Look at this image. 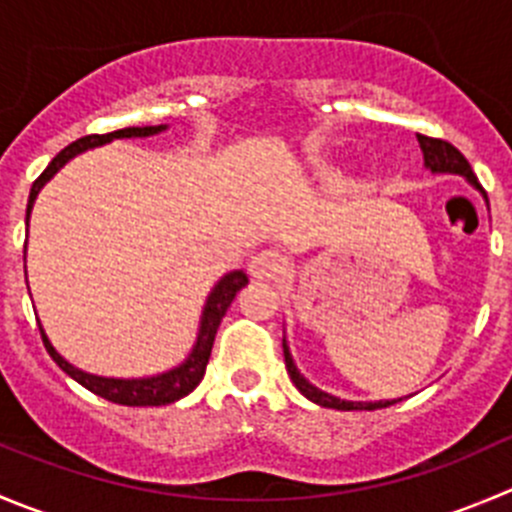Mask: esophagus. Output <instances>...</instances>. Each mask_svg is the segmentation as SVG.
Listing matches in <instances>:
<instances>
[{
	"label": "esophagus",
	"instance_id": "1",
	"mask_svg": "<svg viewBox=\"0 0 512 512\" xmlns=\"http://www.w3.org/2000/svg\"><path fill=\"white\" fill-rule=\"evenodd\" d=\"M248 271H251L253 279L259 281H279L286 274V259L274 248H266V251H259L253 256Z\"/></svg>",
	"mask_w": 512,
	"mask_h": 512
}]
</instances>
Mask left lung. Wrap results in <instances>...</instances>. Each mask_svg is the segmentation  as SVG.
Masks as SVG:
<instances>
[{"instance_id": "left-lung-1", "label": "left lung", "mask_w": 512, "mask_h": 512, "mask_svg": "<svg viewBox=\"0 0 512 512\" xmlns=\"http://www.w3.org/2000/svg\"><path fill=\"white\" fill-rule=\"evenodd\" d=\"M417 143H420L422 155H425V168L427 170H432V173L462 175V178H465L470 186H475L485 196V191L480 188L478 178H475V173H472L470 163H467L465 155H462L460 150L455 148V145L447 143V140H440V138H427V135H417ZM485 198H488V196H485ZM284 362H286V372H289L291 382L296 384V389H299V392L304 394L306 399H311V402H316V405H321V407H329V410H344V412H349V410H382V407H389V405H397V402H402V399H379V402H349V399H339V397H334V394H329V392H321L319 387H314V384H311L309 379H306L304 374L296 369L294 357H291L286 339H284Z\"/></svg>"}]
</instances>
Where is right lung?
Here are the masks:
<instances>
[{"label":"right lung","mask_w":512,"mask_h":512,"mask_svg":"<svg viewBox=\"0 0 512 512\" xmlns=\"http://www.w3.org/2000/svg\"><path fill=\"white\" fill-rule=\"evenodd\" d=\"M168 125H145V128H123V130H115V133H107V135H85V138L75 140V143L67 145L65 150L52 158V163L47 165L45 173L32 183V191H29V201H27V218L24 223L29 226V213H32L34 206V198L37 193L42 191L47 180L67 163L72 160L75 155L85 153V150L97 148V145H105L110 140H118V138H148V135H158ZM248 284V276L243 271H231V274L223 276L216 286L211 289L208 294L206 306H203V314H201V326H198V337L196 344H193L191 354H188L178 367L168 369L163 374H155V377H140V379H115V377H97V374L90 372H82V369L72 367L55 347H52L50 337L45 334L40 324V334H42V342H45V349L50 352V357L55 359L57 367L62 369L65 374H70L75 382H80L82 387L90 389L92 394L97 397H105L107 402H115V405H128V407H160V405H170L175 399L186 397L191 394L193 389L198 387V382L203 379L206 374V364L211 359V349H213V339H216L218 332V324L221 319L226 316L228 306L231 301L236 299L238 291Z\"/></svg>","instance_id":"1"}]
</instances>
